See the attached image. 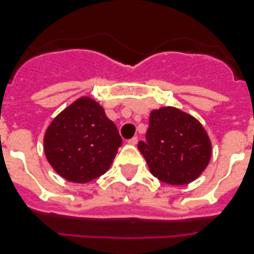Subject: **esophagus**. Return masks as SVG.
I'll return each mask as SVG.
<instances>
[{"instance_id": "obj_1", "label": "esophagus", "mask_w": 254, "mask_h": 254, "mask_svg": "<svg viewBox=\"0 0 254 254\" xmlns=\"http://www.w3.org/2000/svg\"><path fill=\"white\" fill-rule=\"evenodd\" d=\"M127 143H129V145H137V143H138V138H137V137H133V138H130L127 141Z\"/></svg>"}]
</instances>
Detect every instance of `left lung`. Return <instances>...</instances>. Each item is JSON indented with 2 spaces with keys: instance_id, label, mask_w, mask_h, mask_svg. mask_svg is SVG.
<instances>
[{
  "instance_id": "left-lung-1",
  "label": "left lung",
  "mask_w": 254,
  "mask_h": 254,
  "mask_svg": "<svg viewBox=\"0 0 254 254\" xmlns=\"http://www.w3.org/2000/svg\"><path fill=\"white\" fill-rule=\"evenodd\" d=\"M138 149L159 181L187 185L200 175L211 159V141L201 124L173 107L151 111L146 139Z\"/></svg>"
}]
</instances>
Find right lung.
I'll return each mask as SVG.
<instances>
[{
    "instance_id": "right-lung-1",
    "label": "right lung",
    "mask_w": 254,
    "mask_h": 254,
    "mask_svg": "<svg viewBox=\"0 0 254 254\" xmlns=\"http://www.w3.org/2000/svg\"><path fill=\"white\" fill-rule=\"evenodd\" d=\"M43 143L46 158L62 178L87 183L107 173L123 139L103 107L80 97L51 121Z\"/></svg>"
}]
</instances>
